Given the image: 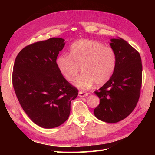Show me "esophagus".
<instances>
[{"instance_id":"34e87169","label":"esophagus","mask_w":155,"mask_h":155,"mask_svg":"<svg viewBox=\"0 0 155 155\" xmlns=\"http://www.w3.org/2000/svg\"><path fill=\"white\" fill-rule=\"evenodd\" d=\"M78 96H80L81 97H84L88 96V93L85 91H80L79 93H78Z\"/></svg>"}]
</instances>
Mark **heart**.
Masks as SVG:
<instances>
[{"mask_svg":"<svg viewBox=\"0 0 155 155\" xmlns=\"http://www.w3.org/2000/svg\"><path fill=\"white\" fill-rule=\"evenodd\" d=\"M58 68L68 81H74L78 88L91 87L105 84L113 75L117 64V55L113 48L91 40H81L72 45L70 54H62L57 60Z\"/></svg>","mask_w":155,"mask_h":155,"instance_id":"1","label":"heart"}]
</instances>
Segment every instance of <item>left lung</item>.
<instances>
[{"label":"left lung","mask_w":155,"mask_h":155,"mask_svg":"<svg viewBox=\"0 0 155 155\" xmlns=\"http://www.w3.org/2000/svg\"><path fill=\"white\" fill-rule=\"evenodd\" d=\"M117 55V64L110 78L94 91L100 104L94 114L98 119L115 123L129 115L139 101L143 80V66L139 52L120 37L110 40Z\"/></svg>","instance_id":"8db88e82"}]
</instances>
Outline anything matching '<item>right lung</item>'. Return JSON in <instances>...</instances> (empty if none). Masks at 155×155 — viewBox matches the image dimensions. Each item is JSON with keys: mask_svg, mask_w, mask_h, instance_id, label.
Returning <instances> with one entry per match:
<instances>
[{"mask_svg": "<svg viewBox=\"0 0 155 155\" xmlns=\"http://www.w3.org/2000/svg\"><path fill=\"white\" fill-rule=\"evenodd\" d=\"M61 38L29 45L16 56L12 84L28 117L39 127L52 128L68 119L71 103L78 91L65 79L57 64L64 46Z\"/></svg>", "mask_w": 155, "mask_h": 155, "instance_id": "add662e5", "label": "right lung"}]
</instances>
